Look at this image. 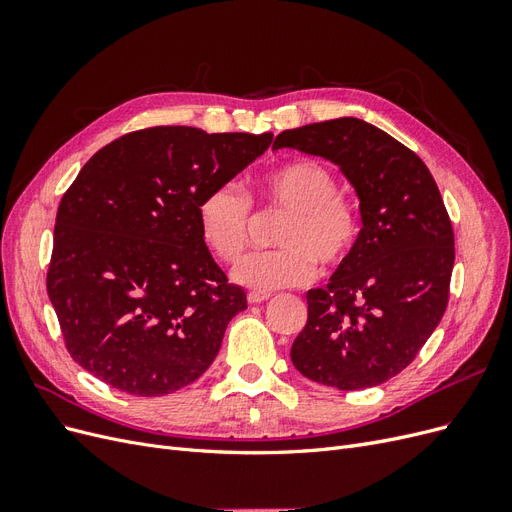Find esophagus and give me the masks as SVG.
Masks as SVG:
<instances>
[{
  "label": "esophagus",
  "mask_w": 512,
  "mask_h": 512,
  "mask_svg": "<svg viewBox=\"0 0 512 512\" xmlns=\"http://www.w3.org/2000/svg\"><path fill=\"white\" fill-rule=\"evenodd\" d=\"M269 299H271V292H258V290L247 292V301H250V303H262V301H269Z\"/></svg>",
  "instance_id": "esophagus-1"
}]
</instances>
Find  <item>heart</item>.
Returning a JSON list of instances; mask_svg holds the SVG:
<instances>
[{"instance_id": "heart-1", "label": "heart", "mask_w": 512, "mask_h": 512, "mask_svg": "<svg viewBox=\"0 0 512 512\" xmlns=\"http://www.w3.org/2000/svg\"><path fill=\"white\" fill-rule=\"evenodd\" d=\"M260 196L271 207L288 211L275 232L282 247L241 260L232 277L247 288L271 292L312 282L320 260L339 267L359 241L361 220L342 196V183L316 160H297L260 179ZM200 239L222 262H235L250 243L252 205L237 183L209 188L196 205Z\"/></svg>"}]
</instances>
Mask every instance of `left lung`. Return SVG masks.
<instances>
[{"mask_svg": "<svg viewBox=\"0 0 512 512\" xmlns=\"http://www.w3.org/2000/svg\"><path fill=\"white\" fill-rule=\"evenodd\" d=\"M282 147L337 164L363 220L329 284L307 292L292 365L339 391L378 386L414 361L448 303L455 237L438 185L414 151L356 117L284 130Z\"/></svg>", "mask_w": 512, "mask_h": 512, "instance_id": "8db88e82", "label": "left lung"}]
</instances>
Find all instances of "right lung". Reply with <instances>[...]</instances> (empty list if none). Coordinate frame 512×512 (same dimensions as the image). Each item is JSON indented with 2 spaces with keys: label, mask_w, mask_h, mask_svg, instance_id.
<instances>
[{
  "label": "right lung",
  "mask_w": 512,
  "mask_h": 512,
  "mask_svg": "<svg viewBox=\"0 0 512 512\" xmlns=\"http://www.w3.org/2000/svg\"><path fill=\"white\" fill-rule=\"evenodd\" d=\"M271 138L156 126L108 143L81 168L57 209L46 292L89 374L138 397L205 374L247 299L200 239L196 205Z\"/></svg>",
  "instance_id": "1"
}]
</instances>
